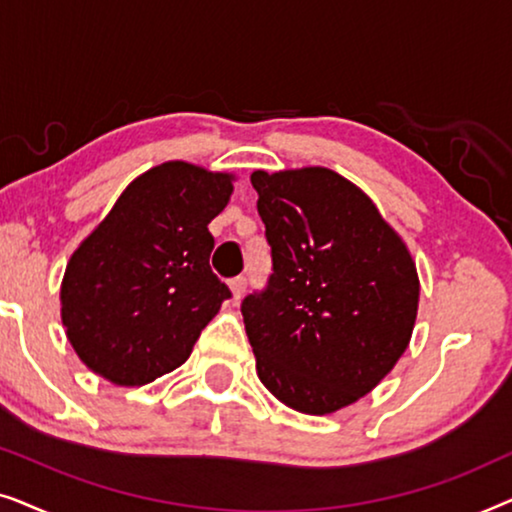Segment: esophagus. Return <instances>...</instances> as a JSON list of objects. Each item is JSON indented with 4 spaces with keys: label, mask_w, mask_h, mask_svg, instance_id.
Wrapping results in <instances>:
<instances>
[{
    "label": "esophagus",
    "mask_w": 512,
    "mask_h": 512,
    "mask_svg": "<svg viewBox=\"0 0 512 512\" xmlns=\"http://www.w3.org/2000/svg\"><path fill=\"white\" fill-rule=\"evenodd\" d=\"M228 286H230V293H233V298L240 300L242 293L247 291V279H244V277H235V279H230Z\"/></svg>",
    "instance_id": "obj_1"
}]
</instances>
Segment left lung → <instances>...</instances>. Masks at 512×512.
I'll use <instances>...</instances> for the list:
<instances>
[{
  "label": "left lung",
  "mask_w": 512,
  "mask_h": 512,
  "mask_svg": "<svg viewBox=\"0 0 512 512\" xmlns=\"http://www.w3.org/2000/svg\"><path fill=\"white\" fill-rule=\"evenodd\" d=\"M268 289L242 303L258 380L303 415L370 394L410 345L417 265L359 186L328 170H256Z\"/></svg>",
  "instance_id": "1"
}]
</instances>
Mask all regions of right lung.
<instances>
[{"instance_id": "1", "label": "right lung", "mask_w": 512, "mask_h": 512, "mask_svg": "<svg viewBox=\"0 0 512 512\" xmlns=\"http://www.w3.org/2000/svg\"><path fill=\"white\" fill-rule=\"evenodd\" d=\"M233 172L167 160L137 179L83 237L60 284L69 345L95 375L142 387L179 368L230 296L209 268V223Z\"/></svg>"}]
</instances>
